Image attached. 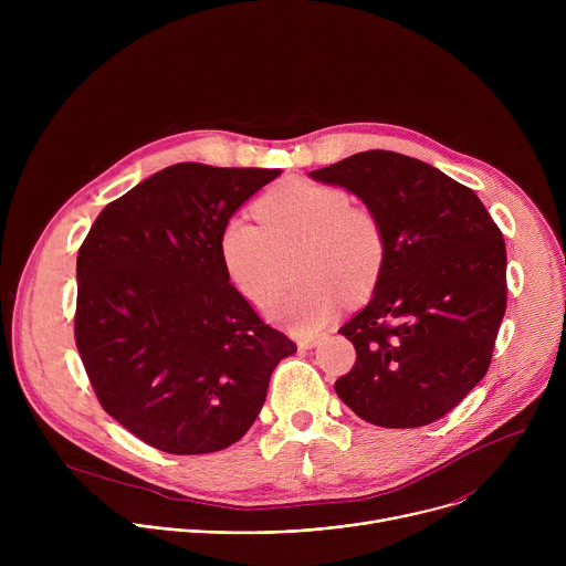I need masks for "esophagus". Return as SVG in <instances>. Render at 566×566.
Returning <instances> with one entry per match:
<instances>
[{
    "instance_id": "esophagus-1",
    "label": "esophagus",
    "mask_w": 566,
    "mask_h": 566,
    "mask_svg": "<svg viewBox=\"0 0 566 566\" xmlns=\"http://www.w3.org/2000/svg\"><path fill=\"white\" fill-rule=\"evenodd\" d=\"M319 334H315V336H300L297 338V347L300 349H313V347H317L319 345Z\"/></svg>"
}]
</instances>
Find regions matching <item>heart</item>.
<instances>
[{"label": "heart", "instance_id": "obj_1", "mask_svg": "<svg viewBox=\"0 0 566 566\" xmlns=\"http://www.w3.org/2000/svg\"><path fill=\"white\" fill-rule=\"evenodd\" d=\"M258 217H230L219 232V255L230 282L264 302L276 285L281 255L303 247L301 274L307 282L264 304L266 315L297 334L325 327L343 293L367 295L387 260L380 217L336 186L286 179L258 201Z\"/></svg>", "mask_w": 566, "mask_h": 566}]
</instances>
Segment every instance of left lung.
I'll return each instance as SVG.
<instances>
[{"label": "left lung", "instance_id": "1", "mask_svg": "<svg viewBox=\"0 0 566 566\" xmlns=\"http://www.w3.org/2000/svg\"><path fill=\"white\" fill-rule=\"evenodd\" d=\"M371 208L387 260L340 334L356 365L336 394L380 428H421L489 371L506 311V244L479 197L419 158L369 149L308 172Z\"/></svg>", "mask_w": 566, "mask_h": 566}]
</instances>
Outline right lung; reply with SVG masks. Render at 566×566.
Segmentation results:
<instances>
[{
	"label": "right lung",
	"instance_id": "obj_1",
	"mask_svg": "<svg viewBox=\"0 0 566 566\" xmlns=\"http://www.w3.org/2000/svg\"><path fill=\"white\" fill-rule=\"evenodd\" d=\"M280 177L177 164L105 206L77 251L75 347L103 410L147 446L208 454L255 423L295 343L221 264L219 232Z\"/></svg>",
	"mask_w": 566,
	"mask_h": 566
}]
</instances>
